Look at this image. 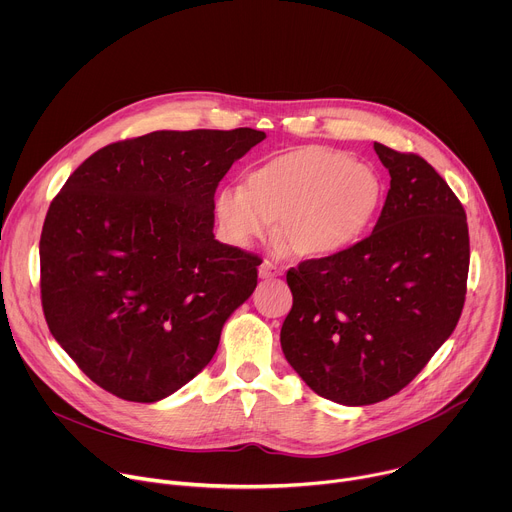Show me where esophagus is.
<instances>
[{
	"label": "esophagus",
	"instance_id": "esophagus-1",
	"mask_svg": "<svg viewBox=\"0 0 512 512\" xmlns=\"http://www.w3.org/2000/svg\"><path fill=\"white\" fill-rule=\"evenodd\" d=\"M277 275H281V269L277 267V265H273L271 261H263L261 265H259V277L261 279H273V277H277Z\"/></svg>",
	"mask_w": 512,
	"mask_h": 512
}]
</instances>
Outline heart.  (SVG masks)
<instances>
[{"instance_id": "1", "label": "heart", "mask_w": 512, "mask_h": 512, "mask_svg": "<svg viewBox=\"0 0 512 512\" xmlns=\"http://www.w3.org/2000/svg\"><path fill=\"white\" fill-rule=\"evenodd\" d=\"M385 200L379 172L346 152L306 145L247 176V186L218 192L216 214L237 245L273 235L300 257L332 259L369 235Z\"/></svg>"}]
</instances>
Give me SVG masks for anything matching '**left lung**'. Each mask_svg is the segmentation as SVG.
I'll use <instances>...</instances> for the list:
<instances>
[{
    "instance_id": "obj_1",
    "label": "left lung",
    "mask_w": 512,
    "mask_h": 512,
    "mask_svg": "<svg viewBox=\"0 0 512 512\" xmlns=\"http://www.w3.org/2000/svg\"><path fill=\"white\" fill-rule=\"evenodd\" d=\"M391 188L373 233L346 255L287 271L281 348L304 383L340 405L407 387L454 332L470 265L466 212L423 158L375 143Z\"/></svg>"
}]
</instances>
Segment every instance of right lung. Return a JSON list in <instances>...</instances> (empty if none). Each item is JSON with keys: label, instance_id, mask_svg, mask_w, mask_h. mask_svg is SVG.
Here are the masks:
<instances>
[{"label": "right lung", "instance_id": "add662e5", "mask_svg": "<svg viewBox=\"0 0 512 512\" xmlns=\"http://www.w3.org/2000/svg\"><path fill=\"white\" fill-rule=\"evenodd\" d=\"M263 131H154L105 145L54 196L40 237L46 324L119 399L156 403L192 381L261 259L214 239V192Z\"/></svg>", "mask_w": 512, "mask_h": 512}]
</instances>
